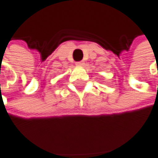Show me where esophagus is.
<instances>
[{
    "instance_id": "esophagus-1",
    "label": "esophagus",
    "mask_w": 158,
    "mask_h": 158,
    "mask_svg": "<svg viewBox=\"0 0 158 158\" xmlns=\"http://www.w3.org/2000/svg\"><path fill=\"white\" fill-rule=\"evenodd\" d=\"M84 64V62L83 61H80V62H77L76 63V65H77V66H82Z\"/></svg>"
}]
</instances>
